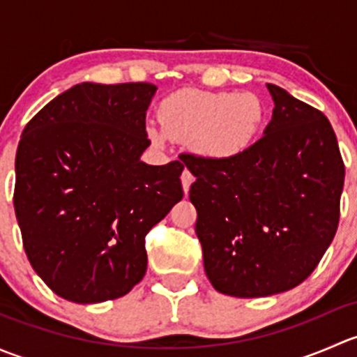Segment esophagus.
Masks as SVG:
<instances>
[{"mask_svg": "<svg viewBox=\"0 0 357 357\" xmlns=\"http://www.w3.org/2000/svg\"><path fill=\"white\" fill-rule=\"evenodd\" d=\"M192 183H193V174L188 171V169H185V171H183V174H181V185H183V192H185V195L188 193Z\"/></svg>", "mask_w": 357, "mask_h": 357, "instance_id": "34e87169", "label": "esophagus"}]
</instances>
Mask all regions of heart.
<instances>
[{
    "mask_svg": "<svg viewBox=\"0 0 357 357\" xmlns=\"http://www.w3.org/2000/svg\"><path fill=\"white\" fill-rule=\"evenodd\" d=\"M160 128L146 126L153 146L167 138L188 142L197 155L229 160L247 152L264 124L266 109L254 93H211L181 89L165 96L157 110Z\"/></svg>",
    "mask_w": 357,
    "mask_h": 357,
    "instance_id": "obj_1",
    "label": "heart"
}]
</instances>
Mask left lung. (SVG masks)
Instances as JSON below:
<instances>
[{
    "label": "left lung",
    "instance_id": "left-lung-1",
    "mask_svg": "<svg viewBox=\"0 0 357 357\" xmlns=\"http://www.w3.org/2000/svg\"><path fill=\"white\" fill-rule=\"evenodd\" d=\"M275 102L264 136L229 160L190 155L195 233L212 287L268 297L304 282L332 243L344 160L328 119L268 84Z\"/></svg>",
    "mask_w": 357,
    "mask_h": 357
}]
</instances>
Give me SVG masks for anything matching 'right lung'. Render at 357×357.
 <instances>
[{
	"label": "right lung",
	"instance_id": "1",
	"mask_svg": "<svg viewBox=\"0 0 357 357\" xmlns=\"http://www.w3.org/2000/svg\"><path fill=\"white\" fill-rule=\"evenodd\" d=\"M155 91L150 82H82L25 126L13 207L29 262L67 301L131 291L146 273V233L183 199L181 162L139 160Z\"/></svg>",
	"mask_w": 357,
	"mask_h": 357
}]
</instances>
